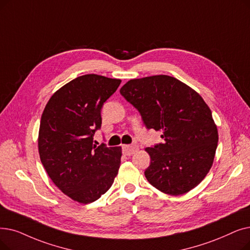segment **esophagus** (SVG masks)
Listing matches in <instances>:
<instances>
[{"mask_svg":"<svg viewBox=\"0 0 250 250\" xmlns=\"http://www.w3.org/2000/svg\"><path fill=\"white\" fill-rule=\"evenodd\" d=\"M137 150H138V147L135 145H124L123 146V152H124V154L126 156L133 155Z\"/></svg>","mask_w":250,"mask_h":250,"instance_id":"obj_1","label":"esophagus"}]
</instances>
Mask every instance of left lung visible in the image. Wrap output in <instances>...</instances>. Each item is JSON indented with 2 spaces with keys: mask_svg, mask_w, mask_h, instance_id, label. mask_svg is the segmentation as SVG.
Wrapping results in <instances>:
<instances>
[{
  "mask_svg": "<svg viewBox=\"0 0 250 250\" xmlns=\"http://www.w3.org/2000/svg\"><path fill=\"white\" fill-rule=\"evenodd\" d=\"M119 92L140 112L146 128L160 132L164 139L145 149L151 158L145 170L148 182L173 196L196 187L212 166L219 141L201 96L162 74L128 81Z\"/></svg>",
  "mask_w": 250,
  "mask_h": 250,
  "instance_id": "left-lung-1",
  "label": "left lung"
}]
</instances>
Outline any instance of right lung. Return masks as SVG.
<instances>
[{
  "label": "right lung",
  "mask_w": 250,
  "mask_h": 250,
  "mask_svg": "<svg viewBox=\"0 0 250 250\" xmlns=\"http://www.w3.org/2000/svg\"><path fill=\"white\" fill-rule=\"evenodd\" d=\"M122 81L84 74L54 94L42 114L41 161L53 183L80 203L99 199L113 184L122 148L94 145L101 128V108Z\"/></svg>",
  "instance_id": "1"
}]
</instances>
